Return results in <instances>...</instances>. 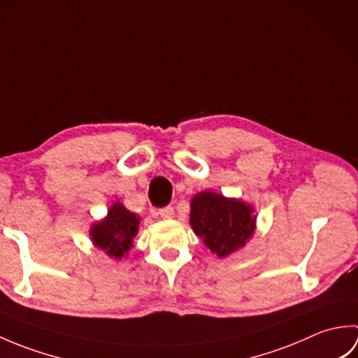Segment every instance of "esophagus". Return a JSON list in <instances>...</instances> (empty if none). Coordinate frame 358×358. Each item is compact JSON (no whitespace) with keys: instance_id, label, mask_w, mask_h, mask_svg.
<instances>
[{"instance_id":"esophagus-1","label":"esophagus","mask_w":358,"mask_h":358,"mask_svg":"<svg viewBox=\"0 0 358 358\" xmlns=\"http://www.w3.org/2000/svg\"><path fill=\"white\" fill-rule=\"evenodd\" d=\"M157 214H158L159 217H162V218H164V220H169V218L173 217V208H172V206L162 208V209H158Z\"/></svg>"}]
</instances>
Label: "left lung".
<instances>
[{
    "instance_id": "8db88e82",
    "label": "left lung",
    "mask_w": 358,
    "mask_h": 358,
    "mask_svg": "<svg viewBox=\"0 0 358 358\" xmlns=\"http://www.w3.org/2000/svg\"><path fill=\"white\" fill-rule=\"evenodd\" d=\"M252 208L214 192L196 194L191 203V224L212 252L226 257L245 246L255 229Z\"/></svg>"
}]
</instances>
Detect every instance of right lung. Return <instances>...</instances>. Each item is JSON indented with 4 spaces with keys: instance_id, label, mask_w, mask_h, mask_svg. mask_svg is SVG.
<instances>
[{
    "instance_id": "right-lung-1",
    "label": "right lung",
    "mask_w": 358,
    "mask_h": 358,
    "mask_svg": "<svg viewBox=\"0 0 358 358\" xmlns=\"http://www.w3.org/2000/svg\"><path fill=\"white\" fill-rule=\"evenodd\" d=\"M138 218L123 204L115 203L103 222L92 226V241L112 258H121L132 248V240L138 232Z\"/></svg>"
}]
</instances>
